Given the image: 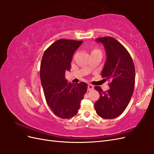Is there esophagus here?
<instances>
[{
    "instance_id": "1",
    "label": "esophagus",
    "mask_w": 154,
    "mask_h": 154,
    "mask_svg": "<svg viewBox=\"0 0 154 154\" xmlns=\"http://www.w3.org/2000/svg\"><path fill=\"white\" fill-rule=\"evenodd\" d=\"M93 88H94V87H93V85H91V84H88V88H87V90L88 91H92Z\"/></svg>"
}]
</instances>
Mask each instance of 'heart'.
I'll return each mask as SVG.
<instances>
[{
	"mask_svg": "<svg viewBox=\"0 0 154 154\" xmlns=\"http://www.w3.org/2000/svg\"><path fill=\"white\" fill-rule=\"evenodd\" d=\"M97 51H100L99 49H93V51H92L91 53H96V52H97Z\"/></svg>",
	"mask_w": 154,
	"mask_h": 154,
	"instance_id": "b5f03b06",
	"label": "heart"
}]
</instances>
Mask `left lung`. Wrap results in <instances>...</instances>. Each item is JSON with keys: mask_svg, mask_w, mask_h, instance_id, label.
<instances>
[{"mask_svg": "<svg viewBox=\"0 0 154 154\" xmlns=\"http://www.w3.org/2000/svg\"><path fill=\"white\" fill-rule=\"evenodd\" d=\"M96 41L103 44L105 49L106 60L101 76L110 82V89L103 91L100 87H94L100 95L94 108L102 118L113 119L123 112L133 94L134 63L128 51L112 37H101Z\"/></svg>", "mask_w": 154, "mask_h": 154, "instance_id": "obj_1", "label": "left lung"}]
</instances>
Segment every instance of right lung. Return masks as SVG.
<instances>
[{
    "label": "right lung",
    "mask_w": 154,
    "mask_h": 154,
    "mask_svg": "<svg viewBox=\"0 0 154 154\" xmlns=\"http://www.w3.org/2000/svg\"><path fill=\"white\" fill-rule=\"evenodd\" d=\"M83 41L60 39L45 51L42 58L40 76L45 100L53 113L62 119L76 115L87 90L85 82L72 84L65 73L71 69L75 51Z\"/></svg>",
    "instance_id": "add662e5"
}]
</instances>
